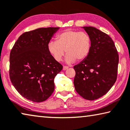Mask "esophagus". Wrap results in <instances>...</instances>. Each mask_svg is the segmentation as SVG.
Segmentation results:
<instances>
[{"label": "esophagus", "mask_w": 130, "mask_h": 130, "mask_svg": "<svg viewBox=\"0 0 130 130\" xmlns=\"http://www.w3.org/2000/svg\"><path fill=\"white\" fill-rule=\"evenodd\" d=\"M68 69H69V67H68V66H63V70L64 71Z\"/></svg>", "instance_id": "1"}]
</instances>
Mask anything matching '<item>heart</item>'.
Returning <instances> with one entry per match:
<instances>
[{
  "instance_id": "heart-1",
  "label": "heart",
  "mask_w": 130,
  "mask_h": 130,
  "mask_svg": "<svg viewBox=\"0 0 130 130\" xmlns=\"http://www.w3.org/2000/svg\"><path fill=\"white\" fill-rule=\"evenodd\" d=\"M92 47L91 38L88 34L68 29L57 36L56 41H51L47 44V50L53 58L61 61L65 52L67 55L66 62L71 64L83 61L87 58Z\"/></svg>"
}]
</instances>
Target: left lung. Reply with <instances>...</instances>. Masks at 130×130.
<instances>
[{
  "label": "left lung",
  "mask_w": 130,
  "mask_h": 130,
  "mask_svg": "<svg viewBox=\"0 0 130 130\" xmlns=\"http://www.w3.org/2000/svg\"><path fill=\"white\" fill-rule=\"evenodd\" d=\"M91 38L92 47L87 58L74 66V85L87 100L99 98L113 87L117 79L119 55L109 36L93 27H83Z\"/></svg>",
  "instance_id": "obj_1"
}]
</instances>
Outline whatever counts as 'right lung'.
<instances>
[{
    "mask_svg": "<svg viewBox=\"0 0 130 130\" xmlns=\"http://www.w3.org/2000/svg\"><path fill=\"white\" fill-rule=\"evenodd\" d=\"M59 28H40L26 32L11 49L10 80L18 92L29 101H45L55 89L54 79L63 66L50 55L47 44Z\"/></svg>",
    "mask_w": 130,
    "mask_h": 130,
    "instance_id": "1",
    "label": "right lung"
}]
</instances>
